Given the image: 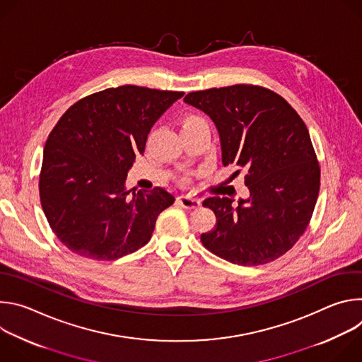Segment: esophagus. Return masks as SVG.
<instances>
[{"mask_svg":"<svg viewBox=\"0 0 362 362\" xmlns=\"http://www.w3.org/2000/svg\"><path fill=\"white\" fill-rule=\"evenodd\" d=\"M177 202H179V204L182 206V208H185V209H196V208H199V206H200V200L199 199L190 197L187 194H180L177 197Z\"/></svg>","mask_w":362,"mask_h":362,"instance_id":"34e87169","label":"esophagus"}]
</instances>
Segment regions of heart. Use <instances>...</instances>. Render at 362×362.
<instances>
[{
  "label": "heart",
  "mask_w": 362,
  "mask_h": 362,
  "mask_svg": "<svg viewBox=\"0 0 362 362\" xmlns=\"http://www.w3.org/2000/svg\"><path fill=\"white\" fill-rule=\"evenodd\" d=\"M197 122H204L200 116H189L186 120H185V124H190V123H197Z\"/></svg>",
  "instance_id": "heart-1"
}]
</instances>
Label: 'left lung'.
Returning <instances> with one entry per match:
<instances>
[{"instance_id":"8db88e82","label":"left lung","mask_w":362,"mask_h":362,"mask_svg":"<svg viewBox=\"0 0 362 362\" xmlns=\"http://www.w3.org/2000/svg\"><path fill=\"white\" fill-rule=\"evenodd\" d=\"M185 103L216 124L222 163L247 170L249 197L236 206L218 194L203 200L216 216L215 228L200 235L203 246L235 265L278 259L305 232L320 193L321 170L305 123L284 97L259 86L193 91Z\"/></svg>"}]
</instances>
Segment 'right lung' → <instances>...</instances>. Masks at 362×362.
Segmentation results:
<instances>
[{"label":"right lung","instance_id":"obj_1","mask_svg":"<svg viewBox=\"0 0 362 362\" xmlns=\"http://www.w3.org/2000/svg\"><path fill=\"white\" fill-rule=\"evenodd\" d=\"M183 94L120 86L78 100L62 116L44 147L40 200L71 252L115 261L150 240L175 197L162 187L130 194L124 182L153 124Z\"/></svg>","mask_w":362,"mask_h":362}]
</instances>
